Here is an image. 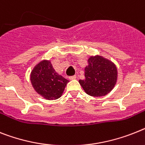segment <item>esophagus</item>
<instances>
[{
	"label": "esophagus",
	"mask_w": 145,
	"mask_h": 145,
	"mask_svg": "<svg viewBox=\"0 0 145 145\" xmlns=\"http://www.w3.org/2000/svg\"><path fill=\"white\" fill-rule=\"evenodd\" d=\"M76 78V75H74V76H69V80H75V79Z\"/></svg>",
	"instance_id": "esophagus-1"
}]
</instances>
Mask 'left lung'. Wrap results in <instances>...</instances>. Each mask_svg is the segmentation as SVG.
<instances>
[{
    "label": "left lung",
    "instance_id": "obj_1",
    "mask_svg": "<svg viewBox=\"0 0 145 145\" xmlns=\"http://www.w3.org/2000/svg\"><path fill=\"white\" fill-rule=\"evenodd\" d=\"M85 77L79 82L86 93L92 97H103L116 85L117 69L111 61L102 56L91 57L85 69Z\"/></svg>",
    "mask_w": 145,
    "mask_h": 145
}]
</instances>
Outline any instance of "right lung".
Segmentation results:
<instances>
[{"label":"right lung","instance_id":"obj_1","mask_svg":"<svg viewBox=\"0 0 145 145\" xmlns=\"http://www.w3.org/2000/svg\"><path fill=\"white\" fill-rule=\"evenodd\" d=\"M31 85L45 99H57L61 97L69 80L56 72L51 62L43 60L31 73Z\"/></svg>","mask_w":145,"mask_h":145}]
</instances>
